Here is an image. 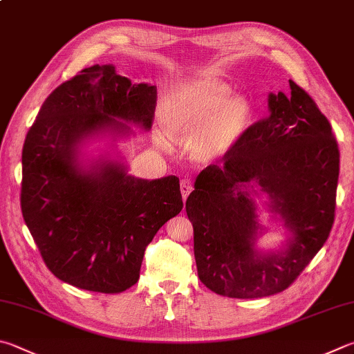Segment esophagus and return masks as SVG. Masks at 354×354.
<instances>
[{"label":"esophagus","mask_w":354,"mask_h":354,"mask_svg":"<svg viewBox=\"0 0 354 354\" xmlns=\"http://www.w3.org/2000/svg\"><path fill=\"white\" fill-rule=\"evenodd\" d=\"M192 190H194V184H192L190 179H183V181H181V194H183V198L187 199V196L192 194Z\"/></svg>","instance_id":"1"}]
</instances>
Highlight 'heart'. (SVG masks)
Here are the masks:
<instances>
[{"instance_id":"heart-1","label":"heart","mask_w":354,"mask_h":354,"mask_svg":"<svg viewBox=\"0 0 354 354\" xmlns=\"http://www.w3.org/2000/svg\"><path fill=\"white\" fill-rule=\"evenodd\" d=\"M230 83L201 77L176 85L162 102V122L176 139H189L190 155L198 162L227 156L241 144L254 124L255 106L244 95H234ZM156 142L167 145L165 133Z\"/></svg>"}]
</instances>
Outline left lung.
<instances>
[{
	"label": "left lung",
	"instance_id": "obj_1",
	"mask_svg": "<svg viewBox=\"0 0 354 354\" xmlns=\"http://www.w3.org/2000/svg\"><path fill=\"white\" fill-rule=\"evenodd\" d=\"M289 88L291 95L269 94L268 118L250 127L223 165L212 164L199 173L185 201L198 277L226 297L285 291L333 227L337 142L311 95L292 80ZM259 191L268 195L270 209L292 235L277 253L254 248L260 227L252 196Z\"/></svg>",
	"mask_w": 354,
	"mask_h": 354
}]
</instances>
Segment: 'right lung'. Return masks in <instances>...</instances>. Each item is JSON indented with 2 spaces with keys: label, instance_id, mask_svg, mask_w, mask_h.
<instances>
[{
  "label": "right lung",
  "instance_id": "add662e5",
  "mask_svg": "<svg viewBox=\"0 0 354 354\" xmlns=\"http://www.w3.org/2000/svg\"><path fill=\"white\" fill-rule=\"evenodd\" d=\"M155 108L156 86L131 83L113 65L82 69L43 102L23 147L21 212L62 281L105 294L131 288L145 248L183 210L176 176L149 181L119 160H80L88 138L130 133L122 120L150 130Z\"/></svg>",
  "mask_w": 354,
  "mask_h": 354
}]
</instances>
